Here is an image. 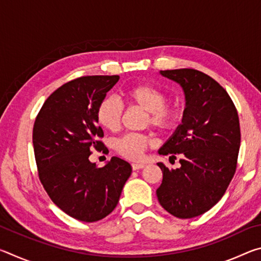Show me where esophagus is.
Segmentation results:
<instances>
[{"mask_svg":"<svg viewBox=\"0 0 261 261\" xmlns=\"http://www.w3.org/2000/svg\"><path fill=\"white\" fill-rule=\"evenodd\" d=\"M131 167L134 170H139V169H143V168H145V163H132Z\"/></svg>","mask_w":261,"mask_h":261,"instance_id":"obj_1","label":"esophagus"}]
</instances>
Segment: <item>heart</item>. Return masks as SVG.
<instances>
[{
    "label": "heart",
    "instance_id": "heart-1",
    "mask_svg": "<svg viewBox=\"0 0 261 261\" xmlns=\"http://www.w3.org/2000/svg\"><path fill=\"white\" fill-rule=\"evenodd\" d=\"M125 99L129 105L136 106L147 113L145 125H151L159 131L173 129L179 120V109L167 105L168 96L160 88L148 84H139L126 88ZM123 106L115 96H105L96 107V121L106 130L116 131L120 126ZM152 145V139L144 135L127 134L115 140V149L123 158L138 160L145 149Z\"/></svg>",
    "mask_w": 261,
    "mask_h": 261
}]
</instances>
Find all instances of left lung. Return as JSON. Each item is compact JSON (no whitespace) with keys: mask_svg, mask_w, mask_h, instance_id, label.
<instances>
[{"mask_svg":"<svg viewBox=\"0 0 261 261\" xmlns=\"http://www.w3.org/2000/svg\"><path fill=\"white\" fill-rule=\"evenodd\" d=\"M182 86L185 109L182 124L159 149L180 167L168 169L162 162L158 200L178 219L204 214L226 192L235 175L241 145L240 120L227 91L206 73L194 69L160 71Z\"/></svg>","mask_w":261,"mask_h":261,"instance_id":"8db88e82","label":"left lung"}]
</instances>
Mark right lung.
Here are the masks:
<instances>
[{
    "instance_id": "add662e5",
    "label": "right lung",
    "mask_w": 261,
    "mask_h": 261,
    "mask_svg": "<svg viewBox=\"0 0 261 261\" xmlns=\"http://www.w3.org/2000/svg\"><path fill=\"white\" fill-rule=\"evenodd\" d=\"M120 76H85L57 88L35 118L33 147L40 182L71 218L95 222L116 207L132 168L117 156L98 168L91 149L105 151L96 107Z\"/></svg>"
}]
</instances>
